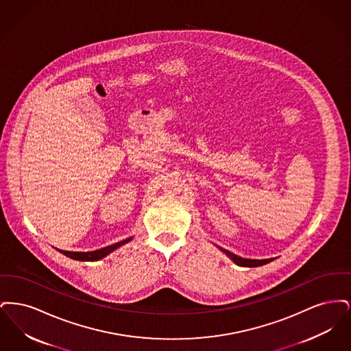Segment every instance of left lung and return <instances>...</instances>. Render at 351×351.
I'll return each instance as SVG.
<instances>
[{
    "instance_id": "8db88e82",
    "label": "left lung",
    "mask_w": 351,
    "mask_h": 351,
    "mask_svg": "<svg viewBox=\"0 0 351 351\" xmlns=\"http://www.w3.org/2000/svg\"><path fill=\"white\" fill-rule=\"evenodd\" d=\"M226 252L228 256H230V259H233L234 262L238 265V266H243V267H258V266H263L266 263H269L271 261H274L272 258L271 259H245V258H241V256H237L233 252L230 251L223 250Z\"/></svg>"
}]
</instances>
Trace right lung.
I'll use <instances>...</instances> for the list:
<instances>
[{
    "label": "right lung",
    "mask_w": 351,
    "mask_h": 351,
    "mask_svg": "<svg viewBox=\"0 0 351 351\" xmlns=\"http://www.w3.org/2000/svg\"><path fill=\"white\" fill-rule=\"evenodd\" d=\"M130 239H132V238H128V239L121 241V242H117V243H114V245H112V246H106V247L100 249V250L90 251V252H72V251L63 250L59 251H60L62 254L67 255L69 258H72V259H76V261H88V262H93V261H99L101 258H104L105 255H108L109 252L116 250V249L119 247V246H122V245L128 243Z\"/></svg>",
    "instance_id": "add662e5"
}]
</instances>
